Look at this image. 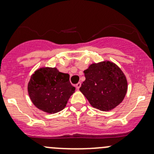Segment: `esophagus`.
Instances as JSON below:
<instances>
[{"mask_svg": "<svg viewBox=\"0 0 154 154\" xmlns=\"http://www.w3.org/2000/svg\"><path fill=\"white\" fill-rule=\"evenodd\" d=\"M81 86V83H77V84L75 85V87H76V88H77V90L79 89V88H80V87Z\"/></svg>", "mask_w": 154, "mask_h": 154, "instance_id": "esophagus-1", "label": "esophagus"}]
</instances>
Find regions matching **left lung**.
<instances>
[{
	"label": "left lung",
	"instance_id": "8db88e82",
	"mask_svg": "<svg viewBox=\"0 0 154 154\" xmlns=\"http://www.w3.org/2000/svg\"><path fill=\"white\" fill-rule=\"evenodd\" d=\"M86 80L80 91L91 106L100 111H110L119 106L127 91L125 74L109 60L92 63L84 70Z\"/></svg>",
	"mask_w": 154,
	"mask_h": 154
}]
</instances>
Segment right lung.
Listing matches in <instances>:
<instances>
[{
    "mask_svg": "<svg viewBox=\"0 0 154 154\" xmlns=\"http://www.w3.org/2000/svg\"><path fill=\"white\" fill-rule=\"evenodd\" d=\"M27 91L34 106L49 114L63 110L75 91L69 74L57 68L41 67L34 71L27 84Z\"/></svg>",
    "mask_w": 154,
    "mask_h": 154,
    "instance_id": "1",
    "label": "right lung"
}]
</instances>
